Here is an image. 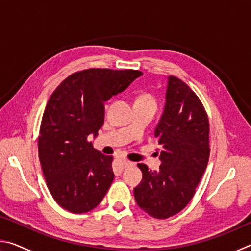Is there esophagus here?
<instances>
[{
  "label": "esophagus",
  "mask_w": 251,
  "mask_h": 251,
  "mask_svg": "<svg viewBox=\"0 0 251 251\" xmlns=\"http://www.w3.org/2000/svg\"><path fill=\"white\" fill-rule=\"evenodd\" d=\"M133 163L129 160H126V159H116L114 161V172L115 173H121L123 169L131 166Z\"/></svg>",
  "instance_id": "34e87169"
}]
</instances>
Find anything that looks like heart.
Here are the masks:
<instances>
[{
	"mask_svg": "<svg viewBox=\"0 0 251 251\" xmlns=\"http://www.w3.org/2000/svg\"><path fill=\"white\" fill-rule=\"evenodd\" d=\"M136 101H141V103H152L155 104V100L151 94H142L139 95L137 99H136ZM156 105V104H155Z\"/></svg>",
	"mask_w": 251,
	"mask_h": 251,
	"instance_id": "heart-1",
	"label": "heart"
}]
</instances>
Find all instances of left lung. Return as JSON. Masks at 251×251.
Here are the masks:
<instances>
[{
  "mask_svg": "<svg viewBox=\"0 0 251 251\" xmlns=\"http://www.w3.org/2000/svg\"><path fill=\"white\" fill-rule=\"evenodd\" d=\"M155 137L160 146L159 171L144 164L134 188L137 205L151 217L166 219L188 205L209 159V121L201 100L188 85L168 76L166 103Z\"/></svg>",
  "mask_w": 251,
  "mask_h": 251,
  "instance_id": "8db88e82",
  "label": "left lung"
}]
</instances>
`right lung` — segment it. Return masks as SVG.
Segmentation results:
<instances>
[{"mask_svg": "<svg viewBox=\"0 0 251 251\" xmlns=\"http://www.w3.org/2000/svg\"><path fill=\"white\" fill-rule=\"evenodd\" d=\"M141 71L88 69L70 75L50 95L42 117L39 157L46 185L59 206L91 211L114 179L113 156L93 147L88 136L104 124V103L142 76Z\"/></svg>", "mask_w": 251, "mask_h": 251, "instance_id": "add662e5", "label": "right lung"}]
</instances>
